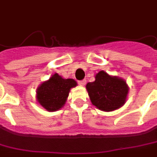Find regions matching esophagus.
I'll use <instances>...</instances> for the list:
<instances>
[{
  "mask_svg": "<svg viewBox=\"0 0 157 157\" xmlns=\"http://www.w3.org/2000/svg\"><path fill=\"white\" fill-rule=\"evenodd\" d=\"M86 80H82V81H80V82H79V85L82 86H84L85 85H86Z\"/></svg>",
  "mask_w": 157,
  "mask_h": 157,
  "instance_id": "1",
  "label": "esophagus"
}]
</instances>
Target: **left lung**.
I'll use <instances>...</instances> for the list:
<instances>
[{"instance_id": "obj_1", "label": "left lung", "mask_w": 157, "mask_h": 157, "mask_svg": "<svg viewBox=\"0 0 157 157\" xmlns=\"http://www.w3.org/2000/svg\"><path fill=\"white\" fill-rule=\"evenodd\" d=\"M93 82L86 84L92 105L104 111H112L122 106L126 101L129 87L125 80L100 71Z\"/></svg>"}]
</instances>
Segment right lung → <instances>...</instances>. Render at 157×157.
Returning <instances> with one entry per match:
<instances>
[{
  "instance_id": "obj_1",
  "label": "right lung",
  "mask_w": 157,
  "mask_h": 157,
  "mask_svg": "<svg viewBox=\"0 0 157 157\" xmlns=\"http://www.w3.org/2000/svg\"><path fill=\"white\" fill-rule=\"evenodd\" d=\"M76 85L75 80L63 79L56 73L36 89L37 101L46 111H58L65 105L71 89Z\"/></svg>"
}]
</instances>
